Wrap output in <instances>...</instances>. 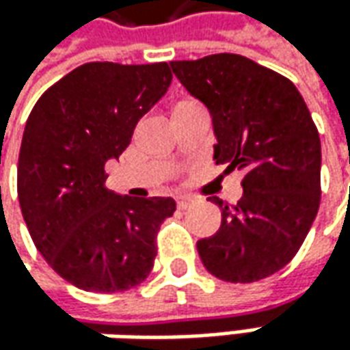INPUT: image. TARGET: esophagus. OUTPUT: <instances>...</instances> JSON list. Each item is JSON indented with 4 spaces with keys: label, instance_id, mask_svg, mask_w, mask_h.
<instances>
[{
    "label": "esophagus",
    "instance_id": "esophagus-1",
    "mask_svg": "<svg viewBox=\"0 0 350 350\" xmlns=\"http://www.w3.org/2000/svg\"><path fill=\"white\" fill-rule=\"evenodd\" d=\"M191 203H193V199L186 198V196H182V198H176V207L178 209H187V207H191Z\"/></svg>",
    "mask_w": 350,
    "mask_h": 350
}]
</instances>
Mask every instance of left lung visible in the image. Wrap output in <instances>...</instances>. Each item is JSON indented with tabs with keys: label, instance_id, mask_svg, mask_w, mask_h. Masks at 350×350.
<instances>
[{
	"label": "left lung",
	"instance_id": "1",
	"mask_svg": "<svg viewBox=\"0 0 350 350\" xmlns=\"http://www.w3.org/2000/svg\"><path fill=\"white\" fill-rule=\"evenodd\" d=\"M176 77L209 108L215 161L244 170L242 199L217 234L198 242L205 269L226 283L265 279L295 258L321 199V143L302 94L281 73L238 54L170 62Z\"/></svg>",
	"mask_w": 350,
	"mask_h": 350
}]
</instances>
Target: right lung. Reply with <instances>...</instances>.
Instances as JSON below:
<instances>
[{"mask_svg":"<svg viewBox=\"0 0 350 350\" xmlns=\"http://www.w3.org/2000/svg\"><path fill=\"white\" fill-rule=\"evenodd\" d=\"M172 83L166 62H91L54 83L27 120L17 166L21 211L36 250L67 283L114 295L143 283L172 198L116 196L104 164Z\"/></svg>","mask_w":350,"mask_h":350,"instance_id":"1","label":"right lung"}]
</instances>
